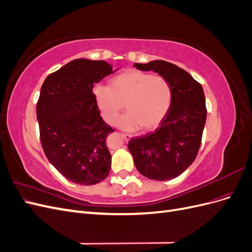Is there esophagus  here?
<instances>
[{
  "label": "esophagus",
  "instance_id": "esophagus-1",
  "mask_svg": "<svg viewBox=\"0 0 252 252\" xmlns=\"http://www.w3.org/2000/svg\"><path fill=\"white\" fill-rule=\"evenodd\" d=\"M122 136H123L125 141H129V139L131 138V134H128V133H122Z\"/></svg>",
  "mask_w": 252,
  "mask_h": 252
}]
</instances>
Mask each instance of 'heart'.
Masks as SVG:
<instances>
[{
    "label": "heart",
    "instance_id": "obj_1",
    "mask_svg": "<svg viewBox=\"0 0 252 252\" xmlns=\"http://www.w3.org/2000/svg\"><path fill=\"white\" fill-rule=\"evenodd\" d=\"M94 96L103 120L112 125L120 112H126L118 121L124 130H152L168 112L172 90L161 75L140 70H128L111 79L109 87L96 85Z\"/></svg>",
    "mask_w": 252,
    "mask_h": 252
}]
</instances>
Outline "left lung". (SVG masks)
<instances>
[{
	"label": "left lung",
	"instance_id": "obj_1",
	"mask_svg": "<svg viewBox=\"0 0 252 252\" xmlns=\"http://www.w3.org/2000/svg\"><path fill=\"white\" fill-rule=\"evenodd\" d=\"M142 71H155L170 84V108L155 132L131 139L128 149L135 168L150 180L179 177L199 152L207 117L203 87L187 71L166 61L134 63Z\"/></svg>",
	"mask_w": 252,
	"mask_h": 252
}]
</instances>
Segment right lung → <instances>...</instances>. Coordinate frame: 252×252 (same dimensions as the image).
<instances>
[{
  "mask_svg": "<svg viewBox=\"0 0 252 252\" xmlns=\"http://www.w3.org/2000/svg\"><path fill=\"white\" fill-rule=\"evenodd\" d=\"M117 70L105 61L78 59L50 73L42 85L36 118L43 150L75 184L94 185L109 174L106 139L114 130L100 116L93 88Z\"/></svg>",
  "mask_w": 252,
  "mask_h": 252,
  "instance_id": "right-lung-1",
  "label": "right lung"
}]
</instances>
